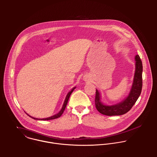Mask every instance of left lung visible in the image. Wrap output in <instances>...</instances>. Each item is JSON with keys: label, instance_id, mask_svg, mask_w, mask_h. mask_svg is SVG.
<instances>
[{"label": "left lung", "instance_id": "8db88e82", "mask_svg": "<svg viewBox=\"0 0 157 157\" xmlns=\"http://www.w3.org/2000/svg\"><path fill=\"white\" fill-rule=\"evenodd\" d=\"M135 59L136 61V71L132 88L129 94L124 101L114 105H104L101 101V95L99 92L98 89H96L95 105L97 110L101 114L109 116L123 115L129 111L136 102L142 91L143 66L142 61L139 55L136 56Z\"/></svg>", "mask_w": 157, "mask_h": 157}]
</instances>
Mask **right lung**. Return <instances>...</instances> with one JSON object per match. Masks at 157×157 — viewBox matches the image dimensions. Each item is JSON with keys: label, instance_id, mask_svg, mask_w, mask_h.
<instances>
[{"label": "right lung", "instance_id": "right-lung-1", "mask_svg": "<svg viewBox=\"0 0 157 157\" xmlns=\"http://www.w3.org/2000/svg\"><path fill=\"white\" fill-rule=\"evenodd\" d=\"M75 88H76V87H73V88L71 89V90L68 93V94L66 95V98H65V100H64V103H63V107H62L61 110L59 112V113H58V114H55V115H54V116H51V117H50L44 118V119H37V118L29 116V115L27 114L29 117H32V118L33 119H35V120H41V121H48V120H52V119H57V118L59 117L63 114V112H64V109H65V108H66V107L67 103H68V100H69V98H70V97L71 93H73V91H74V89H75Z\"/></svg>", "mask_w": 157, "mask_h": 157}]
</instances>
